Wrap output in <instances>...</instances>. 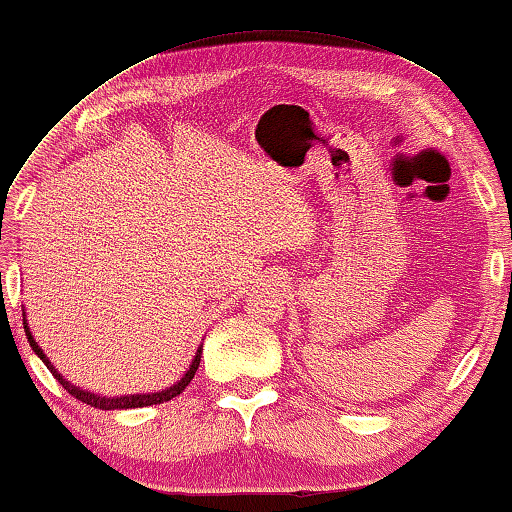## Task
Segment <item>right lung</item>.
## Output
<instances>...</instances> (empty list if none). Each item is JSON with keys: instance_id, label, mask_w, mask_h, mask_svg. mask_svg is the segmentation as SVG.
<instances>
[{"instance_id": "obj_1", "label": "right lung", "mask_w": 512, "mask_h": 512, "mask_svg": "<svg viewBox=\"0 0 512 512\" xmlns=\"http://www.w3.org/2000/svg\"><path fill=\"white\" fill-rule=\"evenodd\" d=\"M22 321H24V332H27V339H29V346L31 351H34L40 360L45 362V367L52 371V376L59 380V383L63 385V389H66L68 394L75 396V399H79L81 403L91 405V408H100V410H129V408H145V405H157V403H164V401H170L175 399L177 394H182L186 387H189V383L193 380V376H196V371L200 367V355H202V346H198L196 355H193V360L189 364V369H186L184 376L177 380L175 385H170L166 389H161V392H148V394H127V396H100L95 392H88V389H81L77 385H72L70 380L63 378V373H59L54 369V364L50 362V358L43 353V348L38 346V342L34 339V335H31L29 330V323H27V314H24L22 310Z\"/></svg>"}]
</instances>
